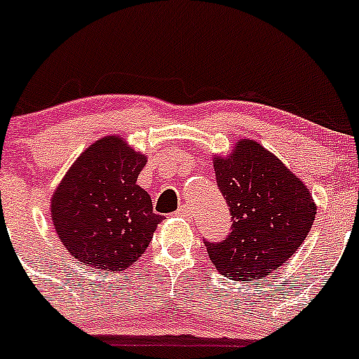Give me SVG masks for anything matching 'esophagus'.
Instances as JSON below:
<instances>
[{
	"instance_id": "34e87169",
	"label": "esophagus",
	"mask_w": 359,
	"mask_h": 359,
	"mask_svg": "<svg viewBox=\"0 0 359 359\" xmlns=\"http://www.w3.org/2000/svg\"><path fill=\"white\" fill-rule=\"evenodd\" d=\"M189 213H191V208L187 205L179 206V210H177V215L180 217H189Z\"/></svg>"
}]
</instances>
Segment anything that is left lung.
Wrapping results in <instances>:
<instances>
[{"instance_id":"obj_1","label":"left lung","mask_w":359,"mask_h":359,"mask_svg":"<svg viewBox=\"0 0 359 359\" xmlns=\"http://www.w3.org/2000/svg\"><path fill=\"white\" fill-rule=\"evenodd\" d=\"M217 186L233 215V231L206 243L222 276L264 280L304 243L316 217L306 184L257 140H236L229 156H213Z\"/></svg>"}]
</instances>
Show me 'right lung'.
<instances>
[{
  "mask_svg": "<svg viewBox=\"0 0 359 359\" xmlns=\"http://www.w3.org/2000/svg\"><path fill=\"white\" fill-rule=\"evenodd\" d=\"M147 156L119 135L86 147L50 200L53 227L83 266L125 271L149 247L161 215L137 184Z\"/></svg>",
  "mask_w": 359,
  "mask_h": 359,
  "instance_id": "right-lung-1",
  "label": "right lung"
}]
</instances>
